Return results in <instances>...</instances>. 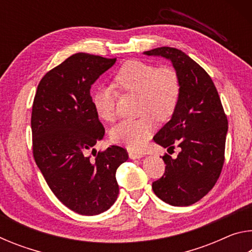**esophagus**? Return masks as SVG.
<instances>
[{
    "label": "esophagus",
    "instance_id": "34e87169",
    "mask_svg": "<svg viewBox=\"0 0 252 252\" xmlns=\"http://www.w3.org/2000/svg\"><path fill=\"white\" fill-rule=\"evenodd\" d=\"M129 157H130V159H132V160L140 159V158H142V157H143V153H141V152H133V151H131V152H129Z\"/></svg>",
    "mask_w": 252,
    "mask_h": 252
}]
</instances>
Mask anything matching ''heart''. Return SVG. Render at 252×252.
I'll return each instance as SVG.
<instances>
[{
	"label": "heart",
	"instance_id": "1",
	"mask_svg": "<svg viewBox=\"0 0 252 252\" xmlns=\"http://www.w3.org/2000/svg\"><path fill=\"white\" fill-rule=\"evenodd\" d=\"M116 82L121 90L140 95V113L143 117L120 122L112 127L110 138L114 143L139 150L146 146L156 129L155 118L165 121L173 114L180 97V80L172 67H158L151 63L131 60L120 67ZM93 103L102 120H116L117 93L112 89L100 88Z\"/></svg>",
	"mask_w": 252,
	"mask_h": 252
}]
</instances>
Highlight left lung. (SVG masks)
<instances>
[{
	"instance_id": "obj_1",
	"label": "left lung",
	"mask_w": 252,
	"mask_h": 252,
	"mask_svg": "<svg viewBox=\"0 0 252 252\" xmlns=\"http://www.w3.org/2000/svg\"><path fill=\"white\" fill-rule=\"evenodd\" d=\"M170 60L181 84L171 120L155 135L161 147L180 148L177 158L164 155V174L152 183L165 203L186 207L202 199L216 185L224 162L227 116L206 71L182 51L162 46L143 52Z\"/></svg>"
}]
</instances>
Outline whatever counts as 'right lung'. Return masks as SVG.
<instances>
[{
	"instance_id": "1",
	"label": "right lung",
	"mask_w": 252,
	"mask_h": 252,
	"mask_svg": "<svg viewBox=\"0 0 252 252\" xmlns=\"http://www.w3.org/2000/svg\"><path fill=\"white\" fill-rule=\"evenodd\" d=\"M117 59L75 53L49 71L37 85L31 117L33 157L60 201L79 215L95 216L116 202L117 169L127 152L93 147L104 136L91 85ZM90 151L95 152L91 159Z\"/></svg>"
}]
</instances>
